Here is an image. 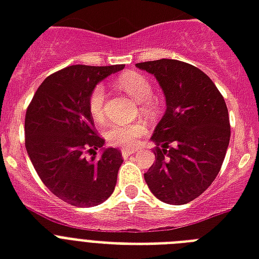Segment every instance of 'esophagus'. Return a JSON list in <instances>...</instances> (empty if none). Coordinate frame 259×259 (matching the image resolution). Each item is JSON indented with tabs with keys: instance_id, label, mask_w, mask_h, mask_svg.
Masks as SVG:
<instances>
[{
	"instance_id": "34e87169",
	"label": "esophagus",
	"mask_w": 259,
	"mask_h": 259,
	"mask_svg": "<svg viewBox=\"0 0 259 259\" xmlns=\"http://www.w3.org/2000/svg\"><path fill=\"white\" fill-rule=\"evenodd\" d=\"M134 152H135V150H132V148H123V150H121V155H123L124 159H127V158L130 157L131 154H134Z\"/></svg>"
}]
</instances>
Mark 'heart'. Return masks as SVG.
<instances>
[{
  "label": "heart",
  "instance_id": "obj_1",
  "mask_svg": "<svg viewBox=\"0 0 259 259\" xmlns=\"http://www.w3.org/2000/svg\"><path fill=\"white\" fill-rule=\"evenodd\" d=\"M119 89L130 96L132 100L139 102L140 112L146 116H154L159 111L161 100L158 96L151 93V83L143 74L136 71H127L119 75L116 79ZM89 111L92 117L98 124L107 121L105 113V89L102 85H96L89 96ZM147 131L144 123L124 124V125H112L107 131V142L116 147H132Z\"/></svg>",
  "mask_w": 259,
  "mask_h": 259
}]
</instances>
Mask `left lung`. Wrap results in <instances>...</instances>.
Here are the masks:
<instances>
[{
	"label": "left lung",
	"mask_w": 259,
	"mask_h": 259,
	"mask_svg": "<svg viewBox=\"0 0 259 259\" xmlns=\"http://www.w3.org/2000/svg\"><path fill=\"white\" fill-rule=\"evenodd\" d=\"M136 67L154 74L166 97L151 138L155 162L144 180L161 201L182 205L219 174L231 136L227 105L211 78L189 63L158 59Z\"/></svg>",
	"instance_id": "obj_1"
}]
</instances>
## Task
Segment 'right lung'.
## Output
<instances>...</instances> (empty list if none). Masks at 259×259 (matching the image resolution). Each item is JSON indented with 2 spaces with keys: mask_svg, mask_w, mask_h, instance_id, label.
<instances>
[{
  "mask_svg": "<svg viewBox=\"0 0 259 259\" xmlns=\"http://www.w3.org/2000/svg\"><path fill=\"white\" fill-rule=\"evenodd\" d=\"M124 65H74L48 75L25 113V148L43 184L74 206H94L115 190L123 163L117 148H104L89 111V96ZM90 148V150L87 148ZM85 152L94 154L90 160Z\"/></svg>",
  "mask_w": 259,
  "mask_h": 259,
  "instance_id": "obj_1",
  "label": "right lung"
}]
</instances>
